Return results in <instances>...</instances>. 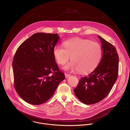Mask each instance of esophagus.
I'll return each mask as SVG.
<instances>
[{"instance_id":"1","label":"esophagus","mask_w":130,"mask_h":130,"mask_svg":"<svg viewBox=\"0 0 130 130\" xmlns=\"http://www.w3.org/2000/svg\"><path fill=\"white\" fill-rule=\"evenodd\" d=\"M70 75H69V74H68V73H65V77L66 78H67L68 77H69Z\"/></svg>"}]
</instances>
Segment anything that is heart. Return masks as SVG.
<instances>
[{"label":"heart","instance_id":"1","mask_svg":"<svg viewBox=\"0 0 130 130\" xmlns=\"http://www.w3.org/2000/svg\"><path fill=\"white\" fill-rule=\"evenodd\" d=\"M64 48L57 45L53 49L54 57L60 65L65 64L71 57L72 61L65 66L66 70H79L86 73L94 70L99 64L102 54L101 45L90 40L75 38L63 43Z\"/></svg>","mask_w":130,"mask_h":130}]
</instances>
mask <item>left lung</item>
I'll list each match as a JSON object with an SVG mask.
<instances>
[{"instance_id":"8db88e82","label":"left lung","mask_w":130,"mask_h":130,"mask_svg":"<svg viewBox=\"0 0 130 130\" xmlns=\"http://www.w3.org/2000/svg\"><path fill=\"white\" fill-rule=\"evenodd\" d=\"M101 43L102 57L97 67L81 79L74 89L76 96L85 104H93L105 98L116 82L119 57L115 47L98 36Z\"/></svg>"}]
</instances>
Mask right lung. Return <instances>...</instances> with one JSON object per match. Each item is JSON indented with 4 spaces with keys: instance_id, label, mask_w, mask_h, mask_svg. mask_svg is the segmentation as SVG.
<instances>
[{
    "instance_id": "1",
    "label": "right lung",
    "mask_w": 130,
    "mask_h": 130,
    "mask_svg": "<svg viewBox=\"0 0 130 130\" xmlns=\"http://www.w3.org/2000/svg\"><path fill=\"white\" fill-rule=\"evenodd\" d=\"M59 38L58 34L36 33L17 49L12 63L14 87L26 102L45 103L64 80L53 53Z\"/></svg>"
}]
</instances>
